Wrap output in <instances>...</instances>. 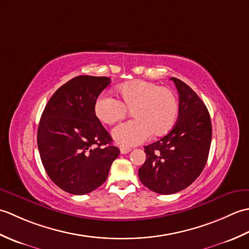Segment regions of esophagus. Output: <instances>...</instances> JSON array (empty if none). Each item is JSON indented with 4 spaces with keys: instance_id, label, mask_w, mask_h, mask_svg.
<instances>
[{
    "instance_id": "1",
    "label": "esophagus",
    "mask_w": 249,
    "mask_h": 249,
    "mask_svg": "<svg viewBox=\"0 0 249 249\" xmlns=\"http://www.w3.org/2000/svg\"><path fill=\"white\" fill-rule=\"evenodd\" d=\"M120 151H121V154H127L128 152L131 151V149H130V147H128V146H121L120 147Z\"/></svg>"
}]
</instances>
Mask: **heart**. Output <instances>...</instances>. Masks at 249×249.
Wrapping results in <instances>:
<instances>
[{
  "instance_id": "heart-1",
  "label": "heart",
  "mask_w": 249,
  "mask_h": 249,
  "mask_svg": "<svg viewBox=\"0 0 249 249\" xmlns=\"http://www.w3.org/2000/svg\"><path fill=\"white\" fill-rule=\"evenodd\" d=\"M119 100L109 95H99L94 102V113L106 125L123 120L130 110L135 120L118 126L113 138L120 144L136 145L150 135L161 136L176 124L178 100L173 91L145 80H133L116 89Z\"/></svg>"
}]
</instances>
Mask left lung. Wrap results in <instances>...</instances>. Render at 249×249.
Returning a JSON list of instances; mask_svg holds the SVG:
<instances>
[{
  "instance_id": "obj_1",
  "label": "left lung",
  "mask_w": 249,
  "mask_h": 249,
  "mask_svg": "<svg viewBox=\"0 0 249 249\" xmlns=\"http://www.w3.org/2000/svg\"><path fill=\"white\" fill-rule=\"evenodd\" d=\"M178 92V116L169 134L144 146L141 183L157 194L171 195L188 187L208 160L212 124L202 100L186 83L171 78Z\"/></svg>"
}]
</instances>
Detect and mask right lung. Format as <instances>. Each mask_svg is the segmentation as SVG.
I'll list each match as a JSON object with an SVG mask.
<instances>
[{"label":"right lung","mask_w":249,"mask_h":249,"mask_svg":"<svg viewBox=\"0 0 249 249\" xmlns=\"http://www.w3.org/2000/svg\"><path fill=\"white\" fill-rule=\"evenodd\" d=\"M111 82L108 77L78 76L52 95L39 121L37 145L45 170L56 186L86 195L108 178L120 154L94 113V102Z\"/></svg>","instance_id":"add662e5"}]
</instances>
